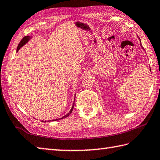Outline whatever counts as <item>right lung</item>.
Segmentation results:
<instances>
[{
  "label": "right lung",
  "instance_id": "add662e5",
  "mask_svg": "<svg viewBox=\"0 0 160 160\" xmlns=\"http://www.w3.org/2000/svg\"><path fill=\"white\" fill-rule=\"evenodd\" d=\"M31 39V37L30 36H25V37H24L22 39V40L21 41H20V42L19 43V45H18V46H17V51H18L20 48H21L23 45H24L26 43H27L28 40H29ZM74 103H73V104H72V108H71V110L70 111H69V112L68 113V114H66V115H64L63 116V117H62V118H59V119H56V120H53L52 121H56V120H61V119H63V118H66V117H68V116H69L71 115V113L72 112V110H73V108H74ZM51 121V120H50ZM42 122H44V121H42ZM45 122H46V121H45Z\"/></svg>",
  "mask_w": 160,
  "mask_h": 160
}]
</instances>
